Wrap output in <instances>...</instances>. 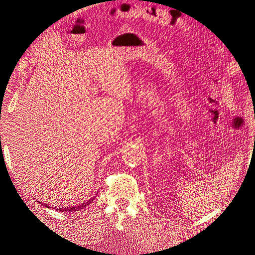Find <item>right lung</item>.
<instances>
[{
  "label": "right lung",
  "instance_id": "right-lung-1",
  "mask_svg": "<svg viewBox=\"0 0 255 255\" xmlns=\"http://www.w3.org/2000/svg\"><path fill=\"white\" fill-rule=\"evenodd\" d=\"M98 195V194H97ZM96 197L94 196L92 197L90 200H88V201H86V202H84V203H82V204H80V205H76V206H71V207H55V210L56 211H59V212H68V213H71V212H78V211H81V210H83V208H85L86 207L87 205H89L90 203H91V201L92 200H94ZM40 204H41V202H39ZM43 206H48V207H50L49 205H45V204H42Z\"/></svg>",
  "mask_w": 255,
  "mask_h": 255
}]
</instances>
